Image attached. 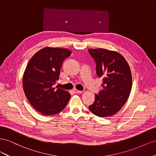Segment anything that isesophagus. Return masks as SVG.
<instances>
[{"label":"esophagus","mask_w":156,"mask_h":156,"mask_svg":"<svg viewBox=\"0 0 156 156\" xmlns=\"http://www.w3.org/2000/svg\"><path fill=\"white\" fill-rule=\"evenodd\" d=\"M73 91L75 92V93H81L83 91H81V90H77V89H73Z\"/></svg>","instance_id":"obj_1"}]
</instances>
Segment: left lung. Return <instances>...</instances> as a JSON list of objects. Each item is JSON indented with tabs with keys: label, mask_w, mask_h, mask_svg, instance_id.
I'll return each instance as SVG.
<instances>
[{
	"label": "left lung",
	"mask_w": 156,
	"mask_h": 156,
	"mask_svg": "<svg viewBox=\"0 0 156 156\" xmlns=\"http://www.w3.org/2000/svg\"><path fill=\"white\" fill-rule=\"evenodd\" d=\"M88 51L96 62L97 75L103 78V88L95 94V101L89 109L100 117L112 116L121 109L129 98L132 87L130 68L116 51L105 49Z\"/></svg>",
	"instance_id": "8db88e82"
}]
</instances>
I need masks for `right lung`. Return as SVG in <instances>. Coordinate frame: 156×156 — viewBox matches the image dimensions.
I'll return each instance as SVG.
<instances>
[{
  "label": "right lung",
  "instance_id": "1",
  "mask_svg": "<svg viewBox=\"0 0 156 156\" xmlns=\"http://www.w3.org/2000/svg\"><path fill=\"white\" fill-rule=\"evenodd\" d=\"M72 54L67 49L45 48L37 51L28 63L23 77V90L32 106L44 115L62 111L70 98L63 89L53 87L59 79L64 60Z\"/></svg>",
  "mask_w": 156,
  "mask_h": 156
}]
</instances>
